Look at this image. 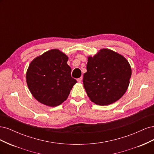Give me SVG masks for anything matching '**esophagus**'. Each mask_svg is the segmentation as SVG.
I'll use <instances>...</instances> for the list:
<instances>
[{
    "label": "esophagus",
    "instance_id": "1",
    "mask_svg": "<svg viewBox=\"0 0 154 154\" xmlns=\"http://www.w3.org/2000/svg\"><path fill=\"white\" fill-rule=\"evenodd\" d=\"M77 81H78V82H79V83L82 82V77H80V78H78V79H77Z\"/></svg>",
    "mask_w": 154,
    "mask_h": 154
}]
</instances>
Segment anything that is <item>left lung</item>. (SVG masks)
I'll return each mask as SVG.
<instances>
[{
	"mask_svg": "<svg viewBox=\"0 0 154 154\" xmlns=\"http://www.w3.org/2000/svg\"><path fill=\"white\" fill-rule=\"evenodd\" d=\"M132 71L122 55L103 49L88 57L83 86L90 100L100 105L113 103L127 91Z\"/></svg>",
	"mask_w": 154,
	"mask_h": 154,
	"instance_id": "8db88e82",
	"label": "left lung"
}]
</instances>
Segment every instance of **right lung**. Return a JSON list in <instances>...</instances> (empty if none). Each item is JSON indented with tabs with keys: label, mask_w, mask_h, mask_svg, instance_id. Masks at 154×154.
I'll list each match as a JSON object with an SVG mask.
<instances>
[{
	"label": "right lung",
	"mask_w": 154,
	"mask_h": 154,
	"mask_svg": "<svg viewBox=\"0 0 154 154\" xmlns=\"http://www.w3.org/2000/svg\"><path fill=\"white\" fill-rule=\"evenodd\" d=\"M67 56L58 49H51L31 62L26 82L35 98L41 103L56 106L66 101L77 82L71 77Z\"/></svg>",
	"instance_id": "1"
}]
</instances>
